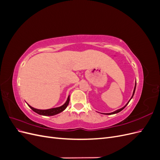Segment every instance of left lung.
Returning <instances> with one entry per match:
<instances>
[{"label":"left lung","instance_id":"8db88e82","mask_svg":"<svg viewBox=\"0 0 160 160\" xmlns=\"http://www.w3.org/2000/svg\"><path fill=\"white\" fill-rule=\"evenodd\" d=\"M135 88H136V83H135V88H134V90H133V95H132V98L130 99V100L132 99V98H133V95H134V93H135ZM130 100L128 101V103L125 105L123 108H121V109H118V110H116L115 111H114V112H112V113H107V115H111V114H115V113H119V112H120L121 111H122L125 107H126L127 106V105L129 103V102L130 101Z\"/></svg>","mask_w":160,"mask_h":160}]
</instances>
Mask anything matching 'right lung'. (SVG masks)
I'll return each mask as SVG.
<instances>
[{
  "instance_id": "add662e5",
  "label": "right lung",
  "mask_w": 160,
  "mask_h": 160,
  "mask_svg": "<svg viewBox=\"0 0 160 160\" xmlns=\"http://www.w3.org/2000/svg\"><path fill=\"white\" fill-rule=\"evenodd\" d=\"M69 96L68 97V98H67V100L65 102V103L64 105H62L61 107L59 108H52V109H45V110H42V109H37L34 108L31 106H30L29 105H28L29 106V108L33 111H35V113L39 114V115H45V116H51V115H55L56 114L59 113L61 112H62V111H64L66 108L67 107V105H69Z\"/></svg>"
}]
</instances>
